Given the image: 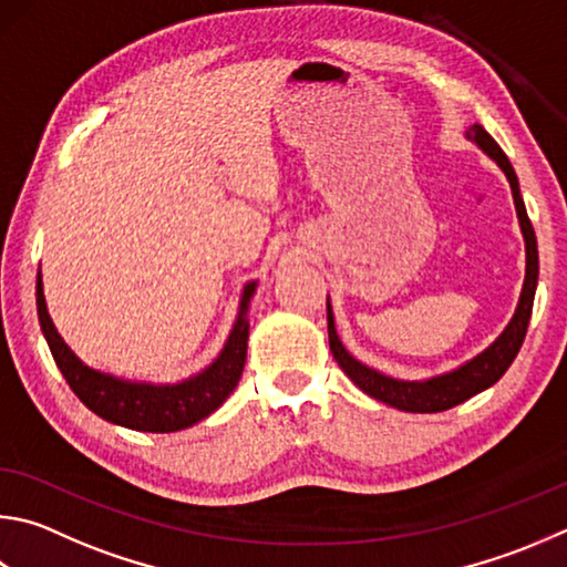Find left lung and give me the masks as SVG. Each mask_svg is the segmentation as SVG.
Instances as JSON below:
<instances>
[{
	"instance_id": "left-lung-1",
	"label": "left lung",
	"mask_w": 567,
	"mask_h": 567,
	"mask_svg": "<svg viewBox=\"0 0 567 567\" xmlns=\"http://www.w3.org/2000/svg\"><path fill=\"white\" fill-rule=\"evenodd\" d=\"M466 136L471 141H476L478 146L498 163L503 173H506L513 190V200H516L523 238H526V282H523L518 310L513 315L506 332H503L496 342L486 349V352L478 354L476 359H471L468 364L458 367L456 372L434 377L429 379V382H399V379L384 377L374 372V369L359 364L357 359L347 352L342 342H339L337 329H334V317L327 302L329 349H332V354L337 359V364L342 367V372L352 379L364 394L384 401V404L396 406L401 411H411V414H436V411H446L451 406L463 404V401L476 396L483 389L493 386L503 374H506V369L513 364V359H516V354L520 352L523 339H526L530 312H533L535 285H538V243H535V230L526 213V203L520 198L516 171H513L508 156L501 151L498 143L493 141L486 133V128L478 126V123L466 131Z\"/></svg>"
}]
</instances>
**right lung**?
Listing matches in <instances>:
<instances>
[{"label":"right lung","instance_id":"add662e5","mask_svg":"<svg viewBox=\"0 0 567 567\" xmlns=\"http://www.w3.org/2000/svg\"><path fill=\"white\" fill-rule=\"evenodd\" d=\"M252 292L255 282L245 287L238 322H235L220 357L198 377L173 386L128 384L81 364L64 344V339L59 337L54 324H51L44 292H41V275H37V312L41 332L47 337L51 354H54V362L61 369V374H64L66 384L94 414L126 429L171 434V431L188 429L213 414L230 396V391L238 386L245 354H248L250 324L245 312H248Z\"/></svg>","mask_w":567,"mask_h":567}]
</instances>
